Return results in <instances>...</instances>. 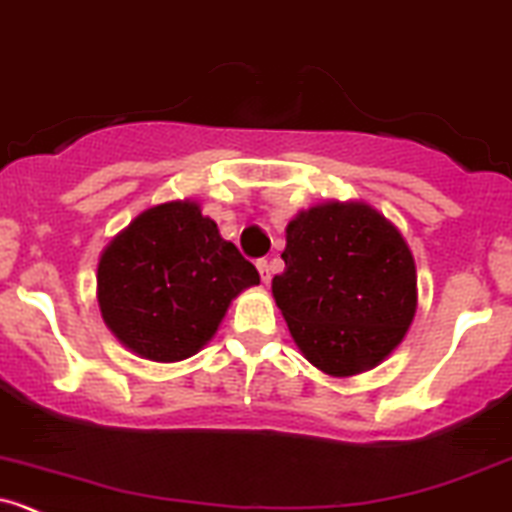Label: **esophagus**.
<instances>
[{
	"instance_id": "1",
	"label": "esophagus",
	"mask_w": 512,
	"mask_h": 512,
	"mask_svg": "<svg viewBox=\"0 0 512 512\" xmlns=\"http://www.w3.org/2000/svg\"><path fill=\"white\" fill-rule=\"evenodd\" d=\"M257 270H260V277H262V282H265V284H270V279H272V272H270V262H267V260H257Z\"/></svg>"
}]
</instances>
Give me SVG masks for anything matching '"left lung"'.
Here are the masks:
<instances>
[{
	"mask_svg": "<svg viewBox=\"0 0 512 512\" xmlns=\"http://www.w3.org/2000/svg\"><path fill=\"white\" fill-rule=\"evenodd\" d=\"M272 297L304 358L348 378L395 351L417 311V267L400 230L363 201H326L287 225Z\"/></svg>",
	"mask_w": 512,
	"mask_h": 512,
	"instance_id": "obj_1",
	"label": "left lung"
}]
</instances>
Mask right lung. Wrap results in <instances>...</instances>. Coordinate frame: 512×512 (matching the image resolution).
Segmentation results:
<instances>
[{"instance_id":"add662e5","label":"right lung","mask_w":512,"mask_h":512,"mask_svg":"<svg viewBox=\"0 0 512 512\" xmlns=\"http://www.w3.org/2000/svg\"><path fill=\"white\" fill-rule=\"evenodd\" d=\"M255 284V265L188 198L139 213L98 262L102 321L122 346L154 363L196 355L230 301Z\"/></svg>"}]
</instances>
